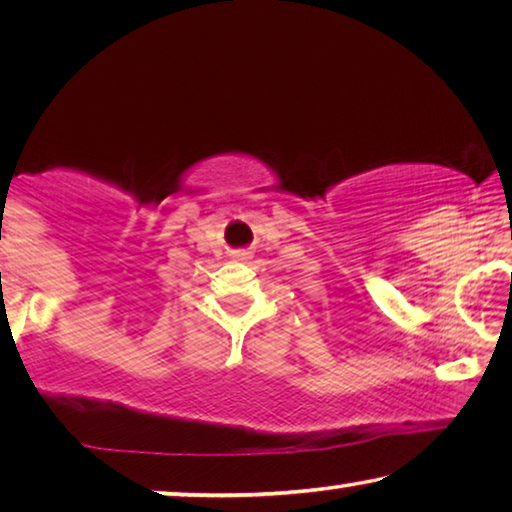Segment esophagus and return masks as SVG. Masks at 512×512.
<instances>
[{"mask_svg":"<svg viewBox=\"0 0 512 512\" xmlns=\"http://www.w3.org/2000/svg\"><path fill=\"white\" fill-rule=\"evenodd\" d=\"M237 259H248V253H235Z\"/></svg>","mask_w":512,"mask_h":512,"instance_id":"esophagus-1","label":"esophagus"}]
</instances>
